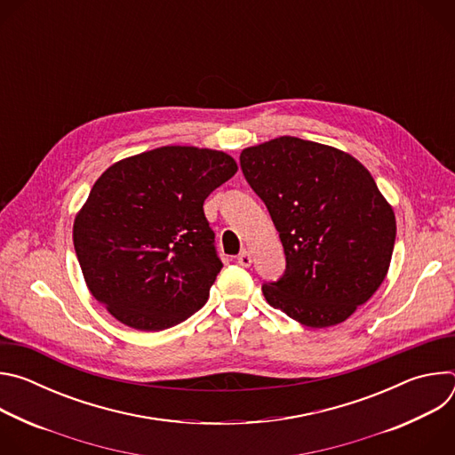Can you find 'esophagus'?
<instances>
[{"mask_svg":"<svg viewBox=\"0 0 455 455\" xmlns=\"http://www.w3.org/2000/svg\"><path fill=\"white\" fill-rule=\"evenodd\" d=\"M237 263H239L241 267H244V268H248V267L251 265V255H250L248 250H243V251L237 255Z\"/></svg>","mask_w":455,"mask_h":455,"instance_id":"esophagus-1","label":"esophagus"}]
</instances>
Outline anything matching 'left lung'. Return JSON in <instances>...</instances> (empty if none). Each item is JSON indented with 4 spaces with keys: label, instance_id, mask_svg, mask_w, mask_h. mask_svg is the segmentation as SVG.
Returning <instances> with one entry per match:
<instances>
[{
    "label": "left lung",
    "instance_id": "obj_1",
    "mask_svg": "<svg viewBox=\"0 0 455 455\" xmlns=\"http://www.w3.org/2000/svg\"><path fill=\"white\" fill-rule=\"evenodd\" d=\"M243 174L279 232L286 272L267 302L307 328L347 320L383 283L396 218L371 172L349 153L295 137L251 146Z\"/></svg>",
    "mask_w": 455,
    "mask_h": 455
}]
</instances>
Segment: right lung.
Segmentation results:
<instances>
[{
    "mask_svg": "<svg viewBox=\"0 0 455 455\" xmlns=\"http://www.w3.org/2000/svg\"><path fill=\"white\" fill-rule=\"evenodd\" d=\"M235 172L223 151L165 146L100 174L74 246L88 290L118 322L162 331L207 302L223 265L204 204Z\"/></svg>",
    "mask_w": 455,
    "mask_h": 455,
    "instance_id": "obj_1",
    "label": "right lung"
}]
</instances>
